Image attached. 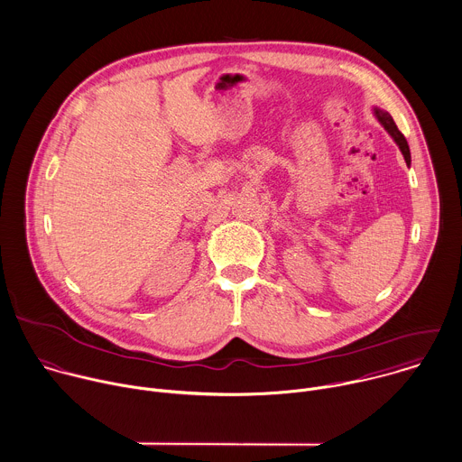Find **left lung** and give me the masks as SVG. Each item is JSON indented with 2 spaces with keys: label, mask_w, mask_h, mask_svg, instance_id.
<instances>
[{
  "label": "left lung",
  "mask_w": 462,
  "mask_h": 462,
  "mask_svg": "<svg viewBox=\"0 0 462 462\" xmlns=\"http://www.w3.org/2000/svg\"><path fill=\"white\" fill-rule=\"evenodd\" d=\"M374 116H375L377 121L383 125V128L390 134V137L395 141V144L399 146V150H401V153H402L406 164H410V148H408V143H406L404 135L397 130V126H395L392 116H390L388 112H384V110H379V108H374Z\"/></svg>",
  "instance_id": "obj_1"
}]
</instances>
